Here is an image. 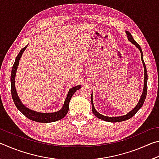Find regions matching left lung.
I'll list each match as a JSON object with an SVG mask.
<instances>
[{"instance_id": "8db88e82", "label": "left lung", "mask_w": 159, "mask_h": 159, "mask_svg": "<svg viewBox=\"0 0 159 159\" xmlns=\"http://www.w3.org/2000/svg\"><path fill=\"white\" fill-rule=\"evenodd\" d=\"M126 34H127V36H128V39L129 41H130L132 43H133L135 46L138 48L140 51L141 52V58H142V63H143V65H144V90H143V93H142V95L141 96V98L139 99V101L138 102V105H137L135 107H134V109H133V110L130 112H129L128 114H127L126 115L124 116H118V117H109V116H103L99 114L98 111H96L95 109V107H94V104H93V93L91 94V104H92V111L93 112V114L95 116H96L99 119H102L103 120H105V121H108V122H113V123H115V122H120V121H123V120H126L129 119V118H130L136 114L137 112L138 111V110L141 108L143 105L144 100H145V98H146V96H147V69H146V66H145V64H144V61L143 60V53H142V49L140 48V45L139 44H138V43H137L135 41H134V39L132 36L131 34L130 33L129 31H126Z\"/></svg>"}]
</instances>
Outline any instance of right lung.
I'll use <instances>...</instances> for the list:
<instances>
[{
    "mask_svg": "<svg viewBox=\"0 0 159 159\" xmlns=\"http://www.w3.org/2000/svg\"><path fill=\"white\" fill-rule=\"evenodd\" d=\"M27 47L26 45V47L23 48L21 50L20 53L18 54V55L16 57V60L14 64H13L12 68V72H11V78H10V81H11V94H12V98L13 99V102L15 104V106L17 108L20 110V111L22 113V114L25 116L26 117H27L29 119L34 121L40 122V123H50L57 121L58 120H60L61 118L65 116L67 112L69 111V102L71 100V98L72 95H74V93L76 92L77 90L80 89L81 88L80 85L75 86L74 88H71L69 90L68 95H67L66 98L65 99V102L64 103V106L60 111L54 113H39L34 111H32L31 109H29L26 108L25 106H24L21 101L20 100V98L17 94V91L15 89V75L16 72H17V66L19 64V61L21 58V56L24 52V51Z\"/></svg>",
    "mask_w": 159,
    "mask_h": 159,
    "instance_id": "1",
    "label": "right lung"
}]
</instances>
